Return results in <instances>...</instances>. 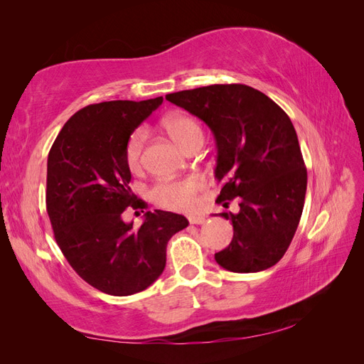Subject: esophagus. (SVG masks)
<instances>
[{"mask_svg":"<svg viewBox=\"0 0 364 364\" xmlns=\"http://www.w3.org/2000/svg\"><path fill=\"white\" fill-rule=\"evenodd\" d=\"M188 220H190L191 225H203L206 222V218L202 217V215H190Z\"/></svg>","mask_w":364,"mask_h":364,"instance_id":"obj_1","label":"esophagus"}]
</instances>
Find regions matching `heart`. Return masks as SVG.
<instances>
[{
	"label": "heart",
	"mask_w": 364,
	"mask_h": 364,
	"mask_svg": "<svg viewBox=\"0 0 364 364\" xmlns=\"http://www.w3.org/2000/svg\"><path fill=\"white\" fill-rule=\"evenodd\" d=\"M164 129L183 149L188 150L193 144L203 141V129L188 115H171L164 119ZM146 132L136 129L127 139L124 149V161L130 171H138L142 165V149H144ZM203 190V181L196 176L183 179H165L151 186L150 196L153 202L165 209L185 211L196 203V197Z\"/></svg>",
	"instance_id": "heart-1"
}]
</instances>
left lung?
Wrapping results in <instances>:
<instances>
[{
  "label": "left lung",
  "mask_w": 364,
  "mask_h": 364,
  "mask_svg": "<svg viewBox=\"0 0 364 364\" xmlns=\"http://www.w3.org/2000/svg\"><path fill=\"white\" fill-rule=\"evenodd\" d=\"M199 117L217 142V203L229 208L234 237L215 253L223 269L253 273L274 266L287 252L302 215L306 168L291 119L272 98L250 86L209 85L165 95Z\"/></svg>",
  "instance_id": "1"
}]
</instances>
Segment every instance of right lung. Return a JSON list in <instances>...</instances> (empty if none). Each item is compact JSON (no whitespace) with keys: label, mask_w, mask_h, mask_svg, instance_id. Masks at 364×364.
<instances>
[{"label":"right lung","mask_w":364,"mask_h":364,"mask_svg":"<svg viewBox=\"0 0 364 364\" xmlns=\"http://www.w3.org/2000/svg\"><path fill=\"white\" fill-rule=\"evenodd\" d=\"M162 97L114 100L75 112L53 142L47 164V213L56 243L79 277L112 296L146 290L164 272L168 240L188 226L183 215L147 211L144 223L123 222L146 208L132 193L124 161L129 136Z\"/></svg>","instance_id":"obj_1"}]
</instances>
